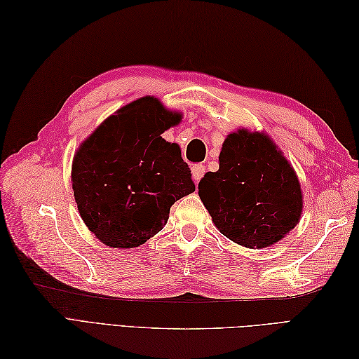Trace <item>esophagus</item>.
<instances>
[{
    "label": "esophagus",
    "instance_id": "esophagus-1",
    "mask_svg": "<svg viewBox=\"0 0 359 359\" xmlns=\"http://www.w3.org/2000/svg\"><path fill=\"white\" fill-rule=\"evenodd\" d=\"M206 172V168L203 165H193L191 166V173H193V181L194 182H199Z\"/></svg>",
    "mask_w": 359,
    "mask_h": 359
}]
</instances>
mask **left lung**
Listing matches in <instances>:
<instances>
[{
  "instance_id": "1",
  "label": "left lung",
  "mask_w": 359,
  "mask_h": 359,
  "mask_svg": "<svg viewBox=\"0 0 359 359\" xmlns=\"http://www.w3.org/2000/svg\"><path fill=\"white\" fill-rule=\"evenodd\" d=\"M217 172H206L199 196L233 243L264 248L299 222L302 193L295 170L269 136L245 128L224 139Z\"/></svg>"
}]
</instances>
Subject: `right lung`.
Returning a JSON list of instances; mask_svg holds the SVG:
<instances>
[{"mask_svg": "<svg viewBox=\"0 0 359 359\" xmlns=\"http://www.w3.org/2000/svg\"><path fill=\"white\" fill-rule=\"evenodd\" d=\"M180 121L181 114L147 95L104 119L74 154V201L103 244L147 243L166 224L170 206L196 189L180 147L160 136Z\"/></svg>", "mask_w": 359, "mask_h": 359, "instance_id": "add662e5", "label": "right lung"}]
</instances>
